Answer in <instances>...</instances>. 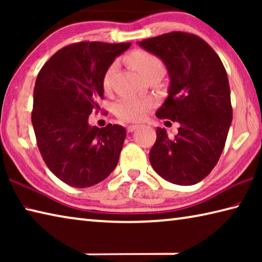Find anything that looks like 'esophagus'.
<instances>
[{
    "mask_svg": "<svg viewBox=\"0 0 262 262\" xmlns=\"http://www.w3.org/2000/svg\"><path fill=\"white\" fill-rule=\"evenodd\" d=\"M139 127H140L139 125H129V126L127 127V132H128V133H132V132L136 130Z\"/></svg>",
    "mask_w": 262,
    "mask_h": 262,
    "instance_id": "obj_1",
    "label": "esophagus"
}]
</instances>
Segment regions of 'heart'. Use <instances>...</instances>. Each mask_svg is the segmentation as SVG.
<instances>
[{"instance_id": "obj_1", "label": "heart", "mask_w": 262, "mask_h": 262, "mask_svg": "<svg viewBox=\"0 0 262 262\" xmlns=\"http://www.w3.org/2000/svg\"><path fill=\"white\" fill-rule=\"evenodd\" d=\"M126 60L133 68L137 70L143 77H148L152 74L164 73V63L157 55L148 51L135 50L127 55ZM115 70V63L110 64L103 76V88L107 91L112 82V76ZM151 98L126 96L115 104L114 112L119 119L125 121H140L145 117L154 106Z\"/></svg>"}]
</instances>
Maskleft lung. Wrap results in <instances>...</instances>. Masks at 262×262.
<instances>
[{"mask_svg": "<svg viewBox=\"0 0 262 262\" xmlns=\"http://www.w3.org/2000/svg\"><path fill=\"white\" fill-rule=\"evenodd\" d=\"M139 45L162 59L170 74L168 96L157 110V118L180 123L173 139H168L164 128H157L150 163L172 184H198L219 162L231 125L224 66L216 52L193 33L173 31Z\"/></svg>", "mask_w": 262, "mask_h": 262, "instance_id": "1", "label": "left lung"}]
</instances>
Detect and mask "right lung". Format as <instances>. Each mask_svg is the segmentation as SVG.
Listing matches in <instances>:
<instances>
[{"label":"right lung","instance_id":"add662e5","mask_svg":"<svg viewBox=\"0 0 262 262\" xmlns=\"http://www.w3.org/2000/svg\"><path fill=\"white\" fill-rule=\"evenodd\" d=\"M130 42L79 41L57 51L35 79L32 125L39 151L61 181L77 188L107 178L117 166L126 129L89 125L100 110L103 76Z\"/></svg>","mask_w":262,"mask_h":262}]
</instances>
